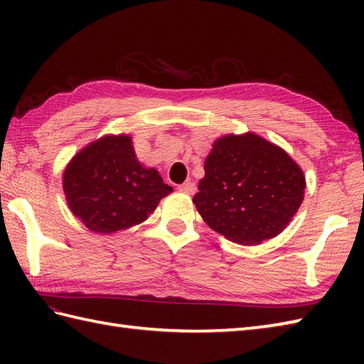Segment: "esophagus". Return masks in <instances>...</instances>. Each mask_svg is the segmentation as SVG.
<instances>
[{
	"mask_svg": "<svg viewBox=\"0 0 364 364\" xmlns=\"http://www.w3.org/2000/svg\"><path fill=\"white\" fill-rule=\"evenodd\" d=\"M178 189H180L181 192H184V194H189V196H192L196 192V184L194 183H191V181H186V183H183V184H180V186H178Z\"/></svg>",
	"mask_w": 364,
	"mask_h": 364,
	"instance_id": "obj_1",
	"label": "esophagus"
}]
</instances>
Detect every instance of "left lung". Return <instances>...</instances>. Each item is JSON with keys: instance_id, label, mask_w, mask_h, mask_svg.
Returning a JSON list of instances; mask_svg holds the SVG:
<instances>
[{"instance_id": "8db88e82", "label": "left lung", "mask_w": 364, "mask_h": 364, "mask_svg": "<svg viewBox=\"0 0 364 364\" xmlns=\"http://www.w3.org/2000/svg\"><path fill=\"white\" fill-rule=\"evenodd\" d=\"M305 188L297 162L249 131L215 139L192 202L208 227L236 244L257 245L289 225Z\"/></svg>"}]
</instances>
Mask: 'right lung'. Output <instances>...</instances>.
Listing matches in <instances>:
<instances>
[{
    "mask_svg": "<svg viewBox=\"0 0 364 364\" xmlns=\"http://www.w3.org/2000/svg\"><path fill=\"white\" fill-rule=\"evenodd\" d=\"M67 205L97 235L139 225L173 192L156 168L137 159L128 134H107L87 144L63 173Z\"/></svg>",
    "mask_w": 364,
    "mask_h": 364,
    "instance_id": "1",
    "label": "right lung"
}]
</instances>
